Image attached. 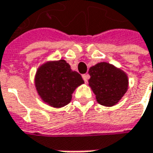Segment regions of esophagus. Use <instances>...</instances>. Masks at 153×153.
<instances>
[{
	"mask_svg": "<svg viewBox=\"0 0 153 153\" xmlns=\"http://www.w3.org/2000/svg\"><path fill=\"white\" fill-rule=\"evenodd\" d=\"M82 78H83L84 81L87 83V82H88V79H89V75H88V74H83V75H82Z\"/></svg>",
	"mask_w": 153,
	"mask_h": 153,
	"instance_id": "obj_1",
	"label": "esophagus"
}]
</instances>
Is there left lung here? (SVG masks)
<instances>
[{
  "mask_svg": "<svg viewBox=\"0 0 153 153\" xmlns=\"http://www.w3.org/2000/svg\"><path fill=\"white\" fill-rule=\"evenodd\" d=\"M89 86L97 101L105 106L116 105L128 89V80L124 72L108 63H99L90 67Z\"/></svg>",
  "mask_w": 153,
  "mask_h": 153,
  "instance_id": "8db88e82",
  "label": "left lung"
}]
</instances>
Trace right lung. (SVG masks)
Returning <instances> with one entry per match:
<instances>
[{
	"label": "right lung",
	"mask_w": 153,
	"mask_h": 153,
	"mask_svg": "<svg viewBox=\"0 0 153 153\" xmlns=\"http://www.w3.org/2000/svg\"><path fill=\"white\" fill-rule=\"evenodd\" d=\"M82 83L81 75L63 59L42 65L35 76L36 89L42 99L56 108L69 104L73 92Z\"/></svg>",
	"instance_id": "right-lung-1"
}]
</instances>
